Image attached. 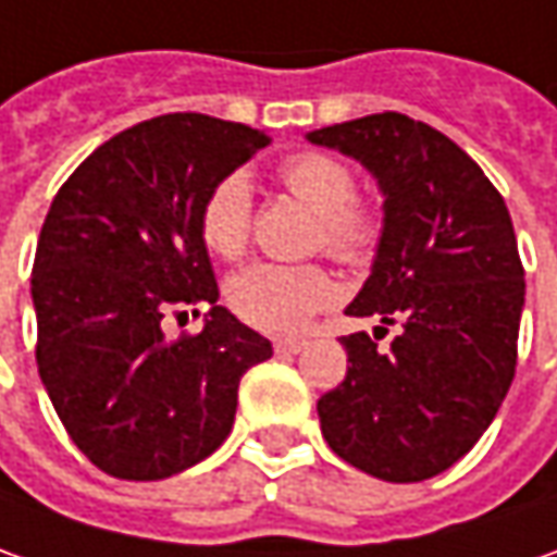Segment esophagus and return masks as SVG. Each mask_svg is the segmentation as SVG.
I'll list each match as a JSON object with an SVG mask.
<instances>
[{
  "label": "esophagus",
  "instance_id": "1",
  "mask_svg": "<svg viewBox=\"0 0 557 557\" xmlns=\"http://www.w3.org/2000/svg\"><path fill=\"white\" fill-rule=\"evenodd\" d=\"M305 345L308 342H301V338H280V342H274V351L277 355H298V351H305Z\"/></svg>",
  "mask_w": 557,
  "mask_h": 557
}]
</instances>
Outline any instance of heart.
<instances>
[{
  "label": "heart",
  "mask_w": 557,
  "mask_h": 557,
  "mask_svg": "<svg viewBox=\"0 0 557 557\" xmlns=\"http://www.w3.org/2000/svg\"><path fill=\"white\" fill-rule=\"evenodd\" d=\"M286 190L317 212V243L342 261H363L373 252L379 224L373 212L355 202V175L326 153H296L280 165ZM252 184L243 172L221 178L200 212L202 246L219 259H237L249 240ZM338 289L314 264L256 261L227 283L234 314L271 336L298 333L317 311L336 301Z\"/></svg>",
  "instance_id": "1"
}]
</instances>
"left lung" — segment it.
Instances as JSON below:
<instances>
[{
	"label": "left lung",
	"mask_w": 557,
	"mask_h": 557,
	"mask_svg": "<svg viewBox=\"0 0 557 557\" xmlns=\"http://www.w3.org/2000/svg\"><path fill=\"white\" fill-rule=\"evenodd\" d=\"M305 138L375 178L382 234L345 314L400 326L385 355L367 333L342 338L351 367L317 400L320 432L373 478L425 481L478 444L515 379L524 268L506 202L462 147L404 113Z\"/></svg>",
	"instance_id": "1"
}]
</instances>
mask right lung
Instances as JSON below:
<instances>
[{"mask_svg": "<svg viewBox=\"0 0 557 557\" xmlns=\"http://www.w3.org/2000/svg\"><path fill=\"white\" fill-rule=\"evenodd\" d=\"M264 145L169 113L113 135L51 200L29 280L36 363L73 444L113 478L163 481L219 450L243 373L274 355L219 305L200 237L212 187ZM182 307L207 311L203 330L169 343L162 317Z\"/></svg>", "mask_w": 557, "mask_h": 557, "instance_id": "right-lung-1", "label": "right lung"}]
</instances>
